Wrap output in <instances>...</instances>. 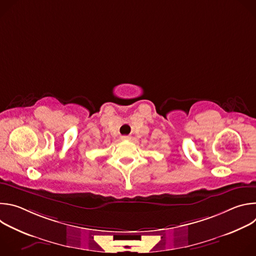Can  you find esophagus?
I'll return each mask as SVG.
<instances>
[{"label": "esophagus", "instance_id": "1", "mask_svg": "<svg viewBox=\"0 0 256 256\" xmlns=\"http://www.w3.org/2000/svg\"><path fill=\"white\" fill-rule=\"evenodd\" d=\"M122 140H130V136H122Z\"/></svg>", "mask_w": 256, "mask_h": 256}]
</instances>
